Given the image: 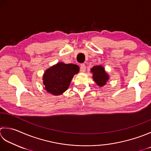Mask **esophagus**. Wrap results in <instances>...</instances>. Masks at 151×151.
Segmentation results:
<instances>
[{
	"mask_svg": "<svg viewBox=\"0 0 151 151\" xmlns=\"http://www.w3.org/2000/svg\"><path fill=\"white\" fill-rule=\"evenodd\" d=\"M80 70L81 73H84L86 70V65L84 64H81V67H80Z\"/></svg>",
	"mask_w": 151,
	"mask_h": 151,
	"instance_id": "esophagus-1",
	"label": "esophagus"
}]
</instances>
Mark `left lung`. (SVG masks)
Here are the masks:
<instances>
[{
	"label": "left lung",
	"instance_id": "obj_1",
	"mask_svg": "<svg viewBox=\"0 0 151 151\" xmlns=\"http://www.w3.org/2000/svg\"><path fill=\"white\" fill-rule=\"evenodd\" d=\"M90 72L92 73V78L94 82L99 87H103L107 84L109 81V75L105 71V68L101 65H95L91 68Z\"/></svg>",
	"mask_w": 151,
	"mask_h": 151
}]
</instances>
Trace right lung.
I'll return each instance as SVG.
<instances>
[{"label":"right lung","mask_w":151,"mask_h":151,"mask_svg":"<svg viewBox=\"0 0 151 151\" xmlns=\"http://www.w3.org/2000/svg\"><path fill=\"white\" fill-rule=\"evenodd\" d=\"M79 67L72 63L59 62L44 72L42 81L44 90L54 96H60L69 88L73 76L79 72Z\"/></svg>","instance_id":"right-lung-1"}]
</instances>
